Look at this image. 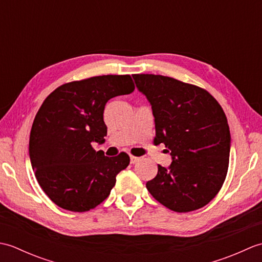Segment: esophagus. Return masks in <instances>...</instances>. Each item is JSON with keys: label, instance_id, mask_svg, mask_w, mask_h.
<instances>
[{"label": "esophagus", "instance_id": "obj_1", "mask_svg": "<svg viewBox=\"0 0 262 262\" xmlns=\"http://www.w3.org/2000/svg\"><path fill=\"white\" fill-rule=\"evenodd\" d=\"M138 161H140V158H136V157H130V163L132 164H135L136 162H138Z\"/></svg>", "mask_w": 262, "mask_h": 262}]
</instances>
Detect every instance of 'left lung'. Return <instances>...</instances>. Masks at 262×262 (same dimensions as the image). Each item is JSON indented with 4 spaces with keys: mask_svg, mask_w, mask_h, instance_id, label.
<instances>
[{
    "mask_svg": "<svg viewBox=\"0 0 262 262\" xmlns=\"http://www.w3.org/2000/svg\"><path fill=\"white\" fill-rule=\"evenodd\" d=\"M133 79L152 105L154 144L163 143L172 161L168 168L158 165L147 190L178 213L204 207L220 191L229 168L231 134L223 109L204 89L172 77Z\"/></svg>",
    "mask_w": 262,
    "mask_h": 262,
    "instance_id": "8db88e82",
    "label": "left lung"
}]
</instances>
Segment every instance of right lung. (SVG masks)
Here are the masks:
<instances>
[{
  "label": "right lung",
  "instance_id": "right-lung-1",
  "mask_svg": "<svg viewBox=\"0 0 262 262\" xmlns=\"http://www.w3.org/2000/svg\"><path fill=\"white\" fill-rule=\"evenodd\" d=\"M134 89L129 75L94 76L60 85L42 102L31 127L29 158L39 186L59 207H97L129 164L126 153L109 158L91 144L107 136L105 103Z\"/></svg>",
  "mask_w": 262,
  "mask_h": 262
}]
</instances>
